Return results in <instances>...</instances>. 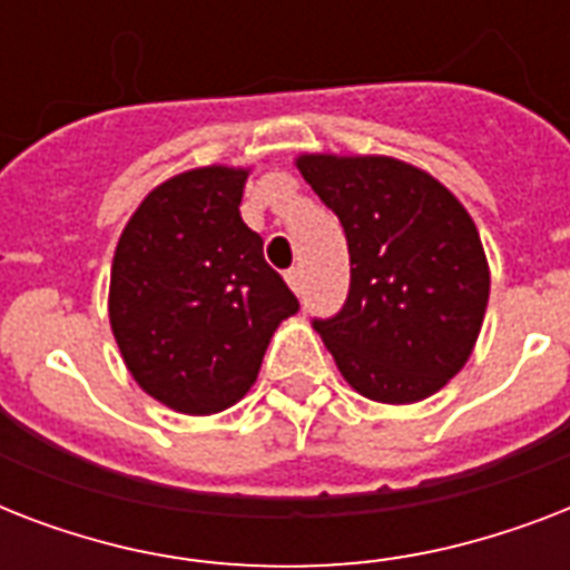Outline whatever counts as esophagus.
<instances>
[{"label": "esophagus", "mask_w": 570, "mask_h": 570, "mask_svg": "<svg viewBox=\"0 0 570 570\" xmlns=\"http://www.w3.org/2000/svg\"><path fill=\"white\" fill-rule=\"evenodd\" d=\"M284 277H286V284H289V289H293V293H302V268H289Z\"/></svg>", "instance_id": "obj_1"}]
</instances>
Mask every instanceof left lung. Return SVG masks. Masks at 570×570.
Masks as SVG:
<instances>
[{
  "instance_id": "1",
  "label": "left lung",
  "mask_w": 570,
  "mask_h": 570,
  "mask_svg": "<svg viewBox=\"0 0 570 570\" xmlns=\"http://www.w3.org/2000/svg\"><path fill=\"white\" fill-rule=\"evenodd\" d=\"M295 168L343 224L352 284L316 322L361 396L414 405L473 355L491 268L470 213L441 180L396 156L298 154Z\"/></svg>"
}]
</instances>
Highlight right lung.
Listing matches in <instances>:
<instances>
[{
  "label": "right lung",
  "instance_id": "right-lung-1",
  "mask_svg": "<svg viewBox=\"0 0 570 570\" xmlns=\"http://www.w3.org/2000/svg\"><path fill=\"white\" fill-rule=\"evenodd\" d=\"M250 168L204 165L174 174L120 233L109 325L129 375L177 414L236 405L257 381L277 325L298 298L242 222Z\"/></svg>",
  "mask_w": 570,
  "mask_h": 570
}]
</instances>
